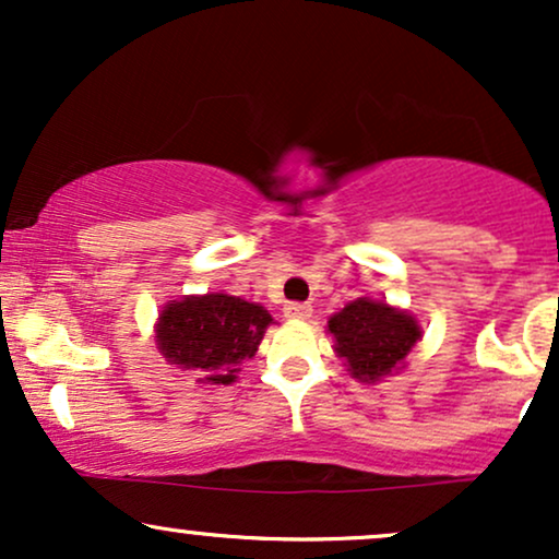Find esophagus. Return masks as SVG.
Returning <instances> with one entry per match:
<instances>
[{"label":"esophagus","instance_id":"esophagus-1","mask_svg":"<svg viewBox=\"0 0 559 559\" xmlns=\"http://www.w3.org/2000/svg\"><path fill=\"white\" fill-rule=\"evenodd\" d=\"M286 318L292 320H307L312 316V307L307 305V301H288V305L284 307Z\"/></svg>","mask_w":559,"mask_h":559}]
</instances>
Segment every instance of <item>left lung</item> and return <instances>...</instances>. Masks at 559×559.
Masks as SVG:
<instances>
[{
    "mask_svg": "<svg viewBox=\"0 0 559 559\" xmlns=\"http://www.w3.org/2000/svg\"><path fill=\"white\" fill-rule=\"evenodd\" d=\"M329 331L346 370L362 383H376L404 368V357L423 333L409 312L368 297L349 301L342 312L331 316Z\"/></svg>",
    "mask_w": 559,
    "mask_h": 559,
    "instance_id": "obj_1",
    "label": "left lung"
}]
</instances>
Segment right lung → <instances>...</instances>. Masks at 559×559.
<instances>
[{
    "label": "right lung",
    "mask_w": 559,
    "mask_h": 559,
    "mask_svg": "<svg viewBox=\"0 0 559 559\" xmlns=\"http://www.w3.org/2000/svg\"><path fill=\"white\" fill-rule=\"evenodd\" d=\"M271 323L262 305L215 292L168 301L157 318L155 342L170 365L197 370L202 383L228 386L239 365L252 360Z\"/></svg>",
    "instance_id": "add662e5"
}]
</instances>
